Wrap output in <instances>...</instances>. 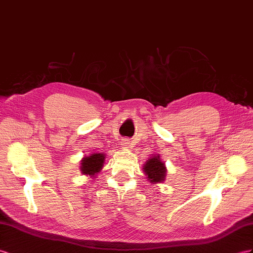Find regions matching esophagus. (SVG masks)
I'll use <instances>...</instances> for the list:
<instances>
[{"instance_id": "obj_1", "label": "esophagus", "mask_w": 253, "mask_h": 253, "mask_svg": "<svg viewBox=\"0 0 253 253\" xmlns=\"http://www.w3.org/2000/svg\"><path fill=\"white\" fill-rule=\"evenodd\" d=\"M129 143H130V142H129L128 139H123V140H122V146L128 147V146H129Z\"/></svg>"}]
</instances>
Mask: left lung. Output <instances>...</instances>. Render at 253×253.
<instances>
[{"label":"left lung","instance_id":"8db88e82","mask_svg":"<svg viewBox=\"0 0 253 253\" xmlns=\"http://www.w3.org/2000/svg\"><path fill=\"white\" fill-rule=\"evenodd\" d=\"M143 169L147 178L152 183H160L166 177V167L163 161L160 160L159 156H154L153 158L148 159Z\"/></svg>","mask_w":253,"mask_h":253}]
</instances>
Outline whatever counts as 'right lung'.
Instances as JSON below:
<instances>
[{"instance_id":"right-lung-1","label":"right lung","mask_w":253,"mask_h":253,"mask_svg":"<svg viewBox=\"0 0 253 253\" xmlns=\"http://www.w3.org/2000/svg\"><path fill=\"white\" fill-rule=\"evenodd\" d=\"M105 161V156L103 154H92L88 157H84L81 161V171L83 174L86 175H95L98 173L103 166Z\"/></svg>"}]
</instances>
